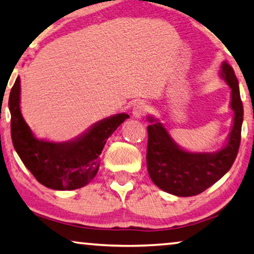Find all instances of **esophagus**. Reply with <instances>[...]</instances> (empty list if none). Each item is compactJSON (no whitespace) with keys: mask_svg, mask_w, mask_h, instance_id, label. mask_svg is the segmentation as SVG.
Instances as JSON below:
<instances>
[{"mask_svg":"<svg viewBox=\"0 0 254 254\" xmlns=\"http://www.w3.org/2000/svg\"><path fill=\"white\" fill-rule=\"evenodd\" d=\"M148 110H149V108H148L147 104H144L143 102H138L133 106L132 113H133V116H135V118H141V116L147 114Z\"/></svg>","mask_w":254,"mask_h":254,"instance_id":"34e87169","label":"esophagus"}]
</instances>
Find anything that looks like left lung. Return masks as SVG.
I'll list each match as a JSON object with an SVG mask.
<instances>
[{
	"instance_id": "1",
	"label": "left lung",
	"mask_w": 254,
	"mask_h": 254,
	"mask_svg": "<svg viewBox=\"0 0 254 254\" xmlns=\"http://www.w3.org/2000/svg\"><path fill=\"white\" fill-rule=\"evenodd\" d=\"M221 76L231 88L234 124L228 143L215 154H192L176 146L162 124L148 126L147 168L152 182L179 196H191L207 190L229 171L239 152L243 122V104L233 67L225 61ZM152 122V119H149Z\"/></svg>"
}]
</instances>
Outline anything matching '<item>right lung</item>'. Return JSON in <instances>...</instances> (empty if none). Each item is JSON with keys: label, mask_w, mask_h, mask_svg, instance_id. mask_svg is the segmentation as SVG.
Instances as JSON below:
<instances>
[{"label": "right lung", "mask_w": 254, "mask_h": 254, "mask_svg": "<svg viewBox=\"0 0 254 254\" xmlns=\"http://www.w3.org/2000/svg\"><path fill=\"white\" fill-rule=\"evenodd\" d=\"M19 103L18 76L9 97L12 143L35 179L53 190H75L89 183L98 172L106 140L128 118L124 113L111 116L74 141L54 143L35 138L22 118Z\"/></svg>", "instance_id": "obj_1"}]
</instances>
